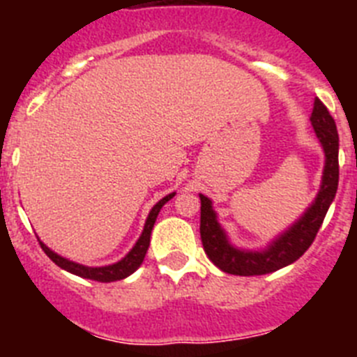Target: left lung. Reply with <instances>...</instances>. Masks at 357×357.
<instances>
[{"mask_svg": "<svg viewBox=\"0 0 357 357\" xmlns=\"http://www.w3.org/2000/svg\"><path fill=\"white\" fill-rule=\"evenodd\" d=\"M311 125L314 128L318 141H320L324 153H326V166L321 175V185L317 198L307 207L288 230L277 236L264 250H241L230 245L225 230L218 223L216 213L213 209V202L200 195V238L207 257L216 264L222 272L232 275H264L280 270L295 263L302 257L311 243L317 238L324 218L329 206L336 197L340 178L338 148L340 137L336 130V123L324 103L314 98V107L311 112Z\"/></svg>", "mask_w": 357, "mask_h": 357, "instance_id": "1", "label": "left lung"}]
</instances>
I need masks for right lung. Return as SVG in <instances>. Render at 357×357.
<instances>
[{
	"label": "right lung",
	"instance_id": "add662e5",
	"mask_svg": "<svg viewBox=\"0 0 357 357\" xmlns=\"http://www.w3.org/2000/svg\"><path fill=\"white\" fill-rule=\"evenodd\" d=\"M175 197V193L168 195V197H164L162 200H159L155 206L151 207L150 214L146 218V223H144V229H143V234L139 236L137 243L134 245L130 252H128L121 261L114 264H109V266H84V264H78V263H73V261L66 259L62 255L55 254L53 250H50L43 241L40 243V247H43L44 254L48 255L50 259L56 264V266H61L62 270L69 273H75L78 277H84V279H91V280H98V282H114V280H121L125 277L132 275V273L141 266L143 263L144 255H146L148 247H150V236H151V229L155 225V220H157V214L160 213L162 206L166 202H169L172 198Z\"/></svg>",
	"mask_w": 357,
	"mask_h": 357
}]
</instances>
